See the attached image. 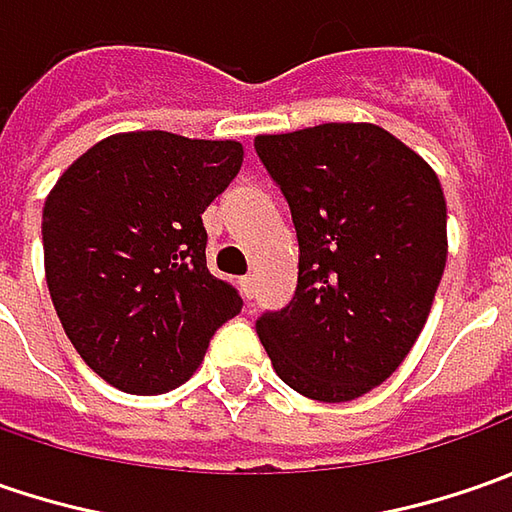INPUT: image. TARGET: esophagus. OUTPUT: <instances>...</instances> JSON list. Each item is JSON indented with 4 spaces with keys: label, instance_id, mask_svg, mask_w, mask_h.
Instances as JSON below:
<instances>
[{
    "label": "esophagus",
    "instance_id": "34e87169",
    "mask_svg": "<svg viewBox=\"0 0 512 512\" xmlns=\"http://www.w3.org/2000/svg\"><path fill=\"white\" fill-rule=\"evenodd\" d=\"M239 287H242L245 299H253V296H256V279H253V276H245V279L239 282Z\"/></svg>",
    "mask_w": 512,
    "mask_h": 512
}]
</instances>
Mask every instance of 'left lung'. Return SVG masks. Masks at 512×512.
I'll return each instance as SVG.
<instances>
[{"mask_svg":"<svg viewBox=\"0 0 512 512\" xmlns=\"http://www.w3.org/2000/svg\"><path fill=\"white\" fill-rule=\"evenodd\" d=\"M282 190L299 282L256 333L279 379L316 402L382 384L422 333L447 262V205L436 173L376 125L327 122L256 136Z\"/></svg>","mask_w":512,"mask_h":512,"instance_id":"left-lung-1","label":"left lung"}]
</instances>
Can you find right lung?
<instances>
[{
  "instance_id": "1",
  "label": "right lung",
  "mask_w": 512,
  "mask_h": 512,
  "mask_svg": "<svg viewBox=\"0 0 512 512\" xmlns=\"http://www.w3.org/2000/svg\"><path fill=\"white\" fill-rule=\"evenodd\" d=\"M239 142L168 130L108 136L70 165L42 213L56 316L93 373L125 393L185 384L242 310L207 270L205 207L242 168Z\"/></svg>"
}]
</instances>
